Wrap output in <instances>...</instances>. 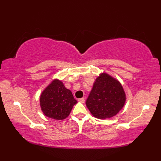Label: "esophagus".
Returning <instances> with one entry per match:
<instances>
[{
	"label": "esophagus",
	"mask_w": 161,
	"mask_h": 161,
	"mask_svg": "<svg viewBox=\"0 0 161 161\" xmlns=\"http://www.w3.org/2000/svg\"><path fill=\"white\" fill-rule=\"evenodd\" d=\"M78 101H79V102H81V103H84V102H85V98H84V97H82V98L79 99Z\"/></svg>",
	"instance_id": "esophagus-1"
}]
</instances>
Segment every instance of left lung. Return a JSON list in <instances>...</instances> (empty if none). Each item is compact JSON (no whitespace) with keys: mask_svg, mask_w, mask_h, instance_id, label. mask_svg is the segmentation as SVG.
Wrapping results in <instances>:
<instances>
[{"mask_svg":"<svg viewBox=\"0 0 161 161\" xmlns=\"http://www.w3.org/2000/svg\"><path fill=\"white\" fill-rule=\"evenodd\" d=\"M126 94L121 83L106 73L96 78L86 104L95 118L114 117L124 107Z\"/></svg>","mask_w":161,"mask_h":161,"instance_id":"left-lung-1","label":"left lung"}]
</instances>
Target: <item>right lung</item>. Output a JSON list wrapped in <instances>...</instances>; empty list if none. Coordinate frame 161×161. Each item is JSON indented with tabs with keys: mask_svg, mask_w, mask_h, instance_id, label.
Segmentation results:
<instances>
[{
	"mask_svg": "<svg viewBox=\"0 0 161 161\" xmlns=\"http://www.w3.org/2000/svg\"><path fill=\"white\" fill-rule=\"evenodd\" d=\"M77 103L72 92L58 79L54 80L40 96V107L43 114L57 120L66 118Z\"/></svg>",
	"mask_w": 161,
	"mask_h": 161,
	"instance_id": "1",
	"label": "right lung"
}]
</instances>
